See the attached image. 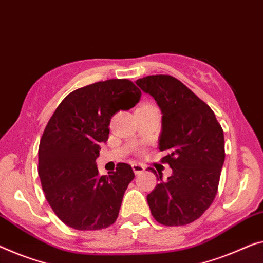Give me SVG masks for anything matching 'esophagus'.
<instances>
[{
	"mask_svg": "<svg viewBox=\"0 0 263 263\" xmlns=\"http://www.w3.org/2000/svg\"><path fill=\"white\" fill-rule=\"evenodd\" d=\"M132 169H133V171H135L136 175H138V174H142V172L145 170V166L143 165V164L133 163L132 164Z\"/></svg>",
	"mask_w": 263,
	"mask_h": 263,
	"instance_id": "1",
	"label": "esophagus"
}]
</instances>
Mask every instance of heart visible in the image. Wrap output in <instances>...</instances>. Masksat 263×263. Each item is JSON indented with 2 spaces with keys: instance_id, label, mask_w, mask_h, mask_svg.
Masks as SVG:
<instances>
[{
  "instance_id": "1",
  "label": "heart",
  "mask_w": 263,
  "mask_h": 263,
  "mask_svg": "<svg viewBox=\"0 0 263 263\" xmlns=\"http://www.w3.org/2000/svg\"><path fill=\"white\" fill-rule=\"evenodd\" d=\"M143 106H152V105H148L147 104V105H143ZM140 107H142V106H140Z\"/></svg>"
}]
</instances>
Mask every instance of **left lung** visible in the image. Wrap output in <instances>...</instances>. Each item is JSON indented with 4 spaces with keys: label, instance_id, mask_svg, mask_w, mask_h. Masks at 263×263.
Here are the masks:
<instances>
[{
    "label": "left lung",
    "instance_id": "8db88e82",
    "mask_svg": "<svg viewBox=\"0 0 263 263\" xmlns=\"http://www.w3.org/2000/svg\"><path fill=\"white\" fill-rule=\"evenodd\" d=\"M162 111L159 150L172 175L147 195L152 216L164 226H185L201 217L217 194L224 163V136L204 101L171 76H148L136 81ZM159 174V172H158Z\"/></svg>",
    "mask_w": 263,
    "mask_h": 263
}]
</instances>
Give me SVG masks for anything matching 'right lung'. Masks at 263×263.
I'll return each instance as SVG.
<instances>
[{
	"label": "right lung",
	"mask_w": 263,
	"mask_h": 263,
	"mask_svg": "<svg viewBox=\"0 0 263 263\" xmlns=\"http://www.w3.org/2000/svg\"><path fill=\"white\" fill-rule=\"evenodd\" d=\"M127 79L94 82L69 93L50 117L39 146V176L57 216L77 230H99L116 222L125 190L135 178L126 163L100 176L96 159L109 121L138 103Z\"/></svg>",
	"instance_id": "add662e5"
}]
</instances>
